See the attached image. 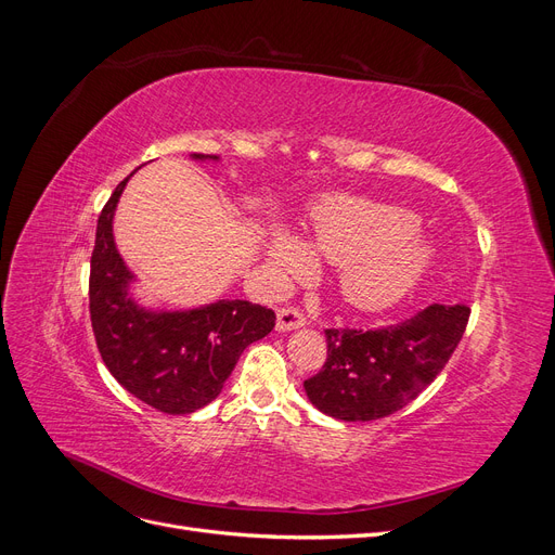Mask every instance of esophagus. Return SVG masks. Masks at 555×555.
I'll list each match as a JSON object with an SVG mask.
<instances>
[{
  "label": "esophagus",
  "mask_w": 555,
  "mask_h": 555,
  "mask_svg": "<svg viewBox=\"0 0 555 555\" xmlns=\"http://www.w3.org/2000/svg\"><path fill=\"white\" fill-rule=\"evenodd\" d=\"M306 326V317L304 312H298L296 308H280L278 310V331H294Z\"/></svg>",
  "instance_id": "34e87169"
}]
</instances>
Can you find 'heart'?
Segmentation results:
<instances>
[{"label":"heart","instance_id":"heart-1","mask_svg":"<svg viewBox=\"0 0 555 555\" xmlns=\"http://www.w3.org/2000/svg\"><path fill=\"white\" fill-rule=\"evenodd\" d=\"M416 220L400 208L357 196L324 201L312 215L308 243L275 229L266 241V259L280 275L310 271L312 251L338 268L340 296L349 308L379 312L400 304L430 271L438 249L414 236Z\"/></svg>","mask_w":555,"mask_h":555}]
</instances>
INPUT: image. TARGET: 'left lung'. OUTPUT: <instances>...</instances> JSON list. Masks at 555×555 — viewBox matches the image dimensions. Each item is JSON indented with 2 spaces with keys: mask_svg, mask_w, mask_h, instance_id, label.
<instances>
[{
  "mask_svg": "<svg viewBox=\"0 0 555 555\" xmlns=\"http://www.w3.org/2000/svg\"><path fill=\"white\" fill-rule=\"evenodd\" d=\"M467 317V306L435 304L396 326L328 328L326 363L304 382L310 402L340 422H375L398 412L440 375Z\"/></svg>",
  "mask_w": 555,
  "mask_h": 555,
  "instance_id": "1",
  "label": "left lung"
}]
</instances>
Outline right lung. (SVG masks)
<instances>
[{"label":"right lung","instance_id":"1","mask_svg":"<svg viewBox=\"0 0 555 555\" xmlns=\"http://www.w3.org/2000/svg\"><path fill=\"white\" fill-rule=\"evenodd\" d=\"M129 178L117 184L96 222L90 261L92 331L111 375L131 396L164 414H192L220 396L243 349L273 331L275 312L249 300H217L192 310L141 306L131 292L137 278L113 238V215Z\"/></svg>","mask_w":555,"mask_h":555}]
</instances>
